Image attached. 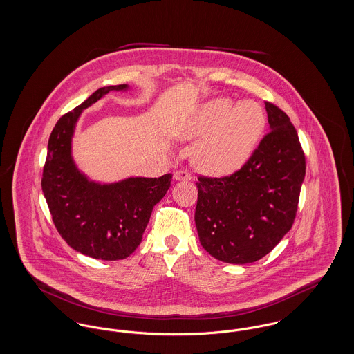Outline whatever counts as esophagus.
Segmentation results:
<instances>
[{
	"label": "esophagus",
	"mask_w": 354,
	"mask_h": 354,
	"mask_svg": "<svg viewBox=\"0 0 354 354\" xmlns=\"http://www.w3.org/2000/svg\"><path fill=\"white\" fill-rule=\"evenodd\" d=\"M174 180L179 182V180H191V175L187 171H176L174 172Z\"/></svg>",
	"instance_id": "1"
}]
</instances>
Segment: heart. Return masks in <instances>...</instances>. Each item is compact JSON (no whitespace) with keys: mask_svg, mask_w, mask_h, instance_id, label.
<instances>
[{"mask_svg":"<svg viewBox=\"0 0 354 354\" xmlns=\"http://www.w3.org/2000/svg\"><path fill=\"white\" fill-rule=\"evenodd\" d=\"M267 129V114L254 100L236 103L227 97L204 102L183 129L185 139H202L194 162L211 176H227L243 169Z\"/></svg>","mask_w":354,"mask_h":354,"instance_id":"obj_1","label":"heart"}]
</instances>
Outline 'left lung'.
Here are the masks:
<instances>
[{"label": "left lung", "mask_w": 354, "mask_h": 354, "mask_svg": "<svg viewBox=\"0 0 354 354\" xmlns=\"http://www.w3.org/2000/svg\"><path fill=\"white\" fill-rule=\"evenodd\" d=\"M270 133L231 176L204 178L195 224L203 248L220 261L253 263L292 228L305 178V156L289 117L266 102Z\"/></svg>", "instance_id": "left-lung-1"}]
</instances>
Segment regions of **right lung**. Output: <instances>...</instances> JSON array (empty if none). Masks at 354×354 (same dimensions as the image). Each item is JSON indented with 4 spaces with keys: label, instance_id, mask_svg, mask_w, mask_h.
<instances>
[{
    "label": "right lung",
    "instance_id": "1",
    "mask_svg": "<svg viewBox=\"0 0 354 354\" xmlns=\"http://www.w3.org/2000/svg\"><path fill=\"white\" fill-rule=\"evenodd\" d=\"M129 88V84H117L94 91L59 118L48 145L41 185L54 225L73 250L97 260H122L134 252L152 208L166 195L172 180V175L166 174L101 183L90 180L73 159V135L84 109L110 91Z\"/></svg>",
    "mask_w": 354,
    "mask_h": 354
}]
</instances>
